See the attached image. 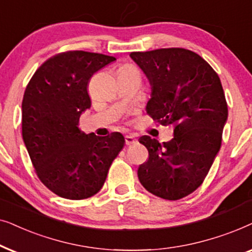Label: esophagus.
Wrapping results in <instances>:
<instances>
[{
    "label": "esophagus",
    "mask_w": 252,
    "mask_h": 252,
    "mask_svg": "<svg viewBox=\"0 0 252 252\" xmlns=\"http://www.w3.org/2000/svg\"><path fill=\"white\" fill-rule=\"evenodd\" d=\"M124 140H126V145H128V146L135 145V144H137V142H138V140H137L136 138H133V137H131V136H126Z\"/></svg>",
    "instance_id": "34e87169"
}]
</instances>
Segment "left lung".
<instances>
[{
	"label": "left lung",
	"instance_id": "1",
	"mask_svg": "<svg viewBox=\"0 0 252 252\" xmlns=\"http://www.w3.org/2000/svg\"><path fill=\"white\" fill-rule=\"evenodd\" d=\"M130 58L150 83L146 113L174 131V138L163 144L140 137L149 159L139 166V182L160 198L181 199L203 183L220 150L228 119L220 78L188 49L131 53Z\"/></svg>",
	"mask_w": 252,
	"mask_h": 252
}]
</instances>
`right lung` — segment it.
Segmentation results:
<instances>
[{
  "label": "right lung",
  "instance_id": "1",
  "mask_svg": "<svg viewBox=\"0 0 252 252\" xmlns=\"http://www.w3.org/2000/svg\"><path fill=\"white\" fill-rule=\"evenodd\" d=\"M115 60L82 50L59 54L26 86L23 140L40 181L62 198L79 200L98 192L126 143L119 132L99 137L78 129L80 115L91 107L87 84Z\"/></svg>",
  "mask_w": 252,
  "mask_h": 252
}]
</instances>
